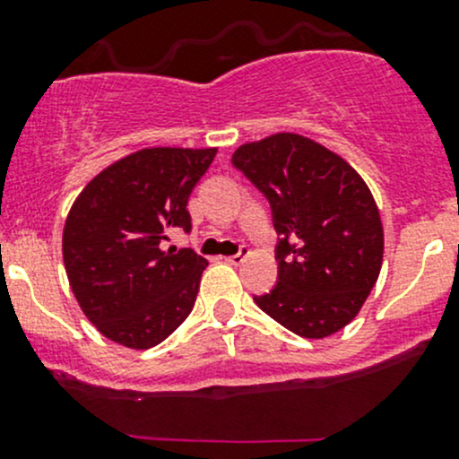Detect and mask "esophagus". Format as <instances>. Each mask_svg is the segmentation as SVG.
<instances>
[{
    "mask_svg": "<svg viewBox=\"0 0 459 459\" xmlns=\"http://www.w3.org/2000/svg\"><path fill=\"white\" fill-rule=\"evenodd\" d=\"M247 255H248V248H242V251L238 253V255H230V257H224V262H229V264H233V266H239V264L244 262V259H247Z\"/></svg>",
    "mask_w": 459,
    "mask_h": 459,
    "instance_id": "34e87169",
    "label": "esophagus"
}]
</instances>
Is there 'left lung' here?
Wrapping results in <instances>:
<instances>
[{"instance_id":"left-lung-1","label":"left lung","mask_w":459,"mask_h":459,"mask_svg":"<svg viewBox=\"0 0 459 459\" xmlns=\"http://www.w3.org/2000/svg\"><path fill=\"white\" fill-rule=\"evenodd\" d=\"M233 164L271 202L280 235V277L255 304L299 337L342 331L382 268V217L367 182L337 152L298 133L242 143Z\"/></svg>"}]
</instances>
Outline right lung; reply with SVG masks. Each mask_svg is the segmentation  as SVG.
Instances as JSON below:
<instances>
[{"label":"right lung","mask_w":459,"mask_h":459,"mask_svg":"<svg viewBox=\"0 0 459 459\" xmlns=\"http://www.w3.org/2000/svg\"><path fill=\"white\" fill-rule=\"evenodd\" d=\"M215 152L142 148L95 175L73 202L62 238L68 284L115 344L151 349L193 311L208 262L164 242L170 229H191L188 197Z\"/></svg>","instance_id":"obj_1"}]
</instances>
